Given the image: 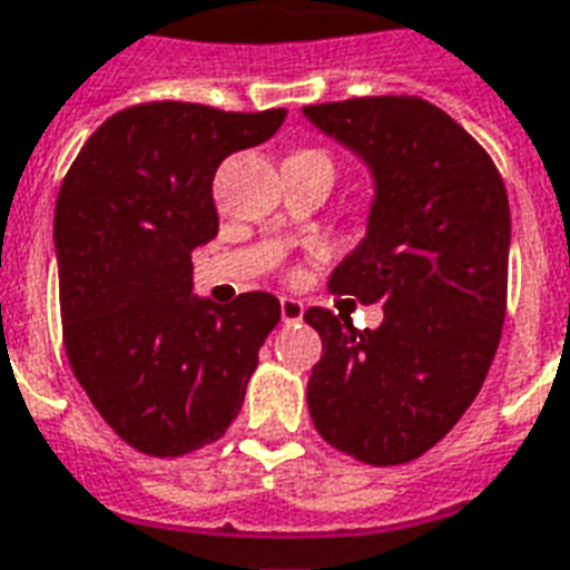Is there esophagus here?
<instances>
[{
    "instance_id": "1",
    "label": "esophagus",
    "mask_w": 570,
    "mask_h": 570,
    "mask_svg": "<svg viewBox=\"0 0 570 570\" xmlns=\"http://www.w3.org/2000/svg\"><path fill=\"white\" fill-rule=\"evenodd\" d=\"M305 317V305L298 298H281V320L284 323H302Z\"/></svg>"
}]
</instances>
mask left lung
<instances>
[{
    "instance_id": "1",
    "label": "left lung",
    "mask_w": 570,
    "mask_h": 570,
    "mask_svg": "<svg viewBox=\"0 0 570 570\" xmlns=\"http://www.w3.org/2000/svg\"><path fill=\"white\" fill-rule=\"evenodd\" d=\"M368 163V235L328 289L383 305L377 328L307 307L323 356L307 411L323 441L365 465H404L459 423L499 350L508 311L510 205L492 156L420 96L302 108Z\"/></svg>"
}]
</instances>
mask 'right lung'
Segmentation results:
<instances>
[{
	"label": "right lung",
	"mask_w": 570,
	"mask_h": 570,
	"mask_svg": "<svg viewBox=\"0 0 570 570\" xmlns=\"http://www.w3.org/2000/svg\"><path fill=\"white\" fill-rule=\"evenodd\" d=\"M284 117L132 105L87 138L62 178L53 242L66 356L105 423L145 456H187L226 435L281 320L272 293L232 305L193 296L189 253L220 226L217 166L268 141Z\"/></svg>",
	"instance_id": "add662e5"
}]
</instances>
